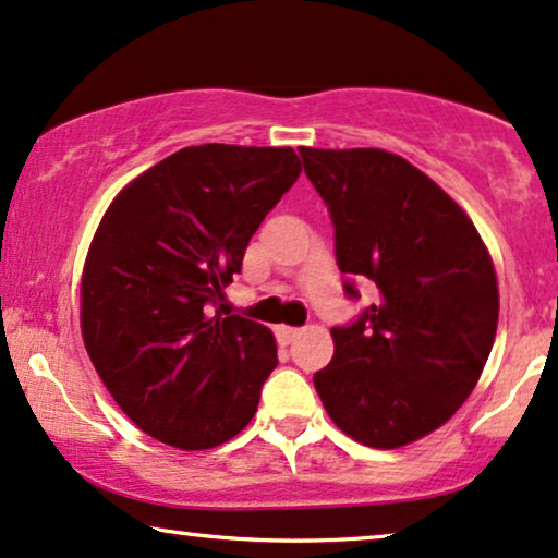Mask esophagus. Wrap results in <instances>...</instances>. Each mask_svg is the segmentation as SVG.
<instances>
[{
    "mask_svg": "<svg viewBox=\"0 0 558 558\" xmlns=\"http://www.w3.org/2000/svg\"><path fill=\"white\" fill-rule=\"evenodd\" d=\"M300 332H302L300 328H289V325H279V328H277V341L281 345H289L296 336H300Z\"/></svg>",
    "mask_w": 558,
    "mask_h": 558,
    "instance_id": "obj_1",
    "label": "esophagus"
}]
</instances>
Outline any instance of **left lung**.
<instances>
[{"mask_svg": "<svg viewBox=\"0 0 558 558\" xmlns=\"http://www.w3.org/2000/svg\"><path fill=\"white\" fill-rule=\"evenodd\" d=\"M328 205L345 294L374 281L379 302L332 328L315 389L359 444L400 448L453 415L480 381L500 315L495 266L474 222L402 156L300 148Z\"/></svg>", "mask_w": 558, "mask_h": 558, "instance_id": "1", "label": "left lung"}]
</instances>
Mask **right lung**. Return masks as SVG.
I'll return each instance as SVG.
<instances>
[{"instance_id": "add662e5", "label": "right lung", "mask_w": 558, "mask_h": 558, "mask_svg": "<svg viewBox=\"0 0 558 558\" xmlns=\"http://www.w3.org/2000/svg\"><path fill=\"white\" fill-rule=\"evenodd\" d=\"M300 171L287 146H190L133 179L99 222L82 274L84 345L122 412L161 444L215 448L256 415L277 343L220 302Z\"/></svg>"}]
</instances>
